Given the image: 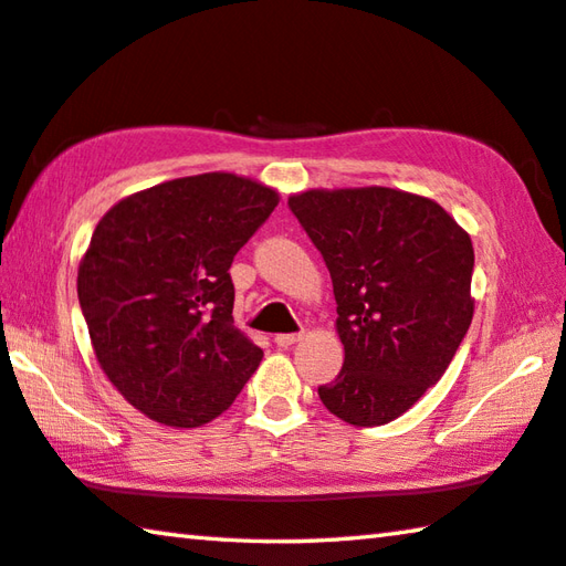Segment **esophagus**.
<instances>
[{"label": "esophagus", "instance_id": "34e87169", "mask_svg": "<svg viewBox=\"0 0 566 566\" xmlns=\"http://www.w3.org/2000/svg\"><path fill=\"white\" fill-rule=\"evenodd\" d=\"M300 339H302V334H276L274 337L276 347H282V349H290L292 344H296Z\"/></svg>", "mask_w": 566, "mask_h": 566}]
</instances>
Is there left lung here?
<instances>
[{
  "mask_svg": "<svg viewBox=\"0 0 566 566\" xmlns=\"http://www.w3.org/2000/svg\"><path fill=\"white\" fill-rule=\"evenodd\" d=\"M290 209L337 300L344 364L322 405L354 427L387 424L442 379L472 324V239L434 199L389 187L310 189Z\"/></svg>",
  "mask_w": 566,
  "mask_h": 566,
  "instance_id": "8db88e82",
  "label": "left lung"
}]
</instances>
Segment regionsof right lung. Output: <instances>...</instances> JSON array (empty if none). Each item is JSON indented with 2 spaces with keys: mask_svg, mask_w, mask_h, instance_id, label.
Masks as SVG:
<instances>
[{
  "mask_svg": "<svg viewBox=\"0 0 566 566\" xmlns=\"http://www.w3.org/2000/svg\"><path fill=\"white\" fill-rule=\"evenodd\" d=\"M280 191L229 171L161 181L119 199L80 262L76 294L104 375L159 424L202 427L262 361L234 327L229 266Z\"/></svg>",
  "mask_w": 566,
  "mask_h": 566,
  "instance_id": "add662e5",
  "label": "right lung"
}]
</instances>
